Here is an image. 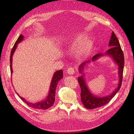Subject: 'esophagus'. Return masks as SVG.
<instances>
[{
  "label": "esophagus",
  "instance_id": "34e87169",
  "mask_svg": "<svg viewBox=\"0 0 134 134\" xmlns=\"http://www.w3.org/2000/svg\"><path fill=\"white\" fill-rule=\"evenodd\" d=\"M67 72L69 75H73L75 73V69L73 68H69L67 70Z\"/></svg>",
  "mask_w": 134,
  "mask_h": 134
}]
</instances>
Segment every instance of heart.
<instances>
[{
    "mask_svg": "<svg viewBox=\"0 0 134 134\" xmlns=\"http://www.w3.org/2000/svg\"><path fill=\"white\" fill-rule=\"evenodd\" d=\"M84 37L85 36L83 35L78 36V37L72 40L70 43L68 44L66 46L67 49L70 50H75L79 48V55H85L88 54L91 48V42L90 41H86L82 43V41L85 38Z\"/></svg>",
    "mask_w": 134,
    "mask_h": 134,
    "instance_id": "heart-1",
    "label": "heart"
}]
</instances>
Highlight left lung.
Returning <instances> with one entry per match:
<instances>
[{
  "mask_svg": "<svg viewBox=\"0 0 134 134\" xmlns=\"http://www.w3.org/2000/svg\"><path fill=\"white\" fill-rule=\"evenodd\" d=\"M109 46L110 48L106 51L104 54L99 53L94 55L91 60H88L81 64L79 66V71L82 75L78 77V82L81 89V100L83 103L84 107L90 109L97 108L104 106L107 104L111 99L114 97L116 93L118 92L121 86L122 82V75L124 67V56L120 44L118 39L115 35L114 32H112L110 41L109 42ZM104 55L110 56L114 61V62L118 65V73H119V84L118 87L109 95L102 97H96L93 95L88 90L85 80L84 79L83 70L84 66L87 63L90 62V61H94L98 58Z\"/></svg>",
  "mask_w": 134,
  "mask_h": 134,
  "instance_id": "left-lung-1",
  "label": "left lung"
}]
</instances>
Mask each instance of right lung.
I'll return each mask as SVG.
<instances>
[{
	"label": "right lung",
	"instance_id": "1",
	"mask_svg": "<svg viewBox=\"0 0 134 134\" xmlns=\"http://www.w3.org/2000/svg\"><path fill=\"white\" fill-rule=\"evenodd\" d=\"M24 36L22 35H21L19 36L18 38L16 41L14 46L13 47L10 53V72L11 74L13 72V70H12V56H13L14 52L16 49V48L17 47V44L21 42L22 40H23ZM63 71L62 70H60L56 71L55 72L53 76H52V78L51 80V82L50 83V89L49 91H48V93L47 94V96L46 97V98L44 99L42 101H40L39 102L37 103H30L28 102L26 100L23 98V97H21L18 95V93H17V95L19 97V98H21L23 101H24L28 106L30 107H31L34 108L38 109H47L48 108H50L52 105L54 104L55 102V92H56V87H57V85L58 84L59 81L62 79L63 78Z\"/></svg>",
	"mask_w": 134,
	"mask_h": 134
}]
</instances>
